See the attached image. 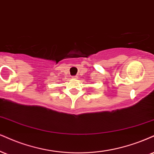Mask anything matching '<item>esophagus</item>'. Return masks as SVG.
<instances>
[{"label": "esophagus", "mask_w": 154, "mask_h": 154, "mask_svg": "<svg viewBox=\"0 0 154 154\" xmlns=\"http://www.w3.org/2000/svg\"><path fill=\"white\" fill-rule=\"evenodd\" d=\"M72 79H77L78 76H77V75H74V76H72Z\"/></svg>", "instance_id": "34e87169"}]
</instances>
